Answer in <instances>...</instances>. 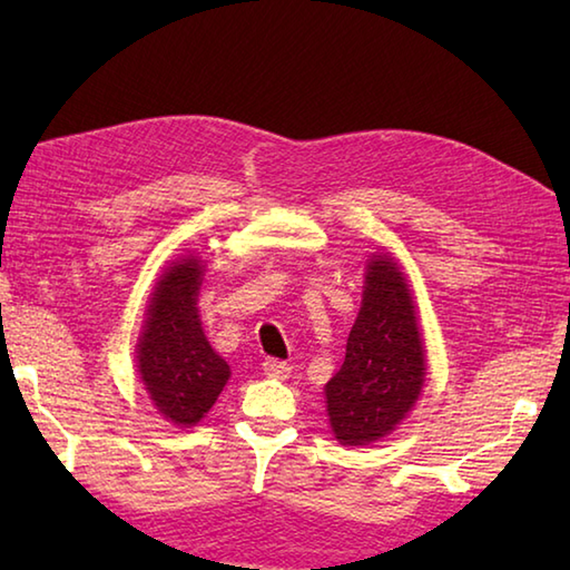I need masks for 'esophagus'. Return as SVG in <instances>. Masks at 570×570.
<instances>
[{
  "label": "esophagus",
  "instance_id": "1",
  "mask_svg": "<svg viewBox=\"0 0 570 570\" xmlns=\"http://www.w3.org/2000/svg\"><path fill=\"white\" fill-rule=\"evenodd\" d=\"M262 370H264V374L269 380H288V374H292V367L286 365V362H282V360H274V357H266L264 362H262Z\"/></svg>",
  "mask_w": 570,
  "mask_h": 570
}]
</instances>
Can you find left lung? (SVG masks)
I'll use <instances>...</instances> for the list:
<instances>
[{
    "label": "left lung",
    "mask_w": 570,
    "mask_h": 570,
    "mask_svg": "<svg viewBox=\"0 0 570 570\" xmlns=\"http://www.w3.org/2000/svg\"><path fill=\"white\" fill-rule=\"evenodd\" d=\"M426 365L409 278L392 252H374L365 262L345 362L323 386L333 439L341 445H370L390 435L416 406Z\"/></svg>",
    "instance_id": "8db88e82"
}]
</instances>
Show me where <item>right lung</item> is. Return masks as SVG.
Listing matches in <instances>:
<instances>
[{
    "label": "right lung",
    "instance_id": "add662e5",
    "mask_svg": "<svg viewBox=\"0 0 570 570\" xmlns=\"http://www.w3.org/2000/svg\"><path fill=\"white\" fill-rule=\"evenodd\" d=\"M200 252L171 259L151 288L137 341V372L156 414L178 429L196 426L229 380V365L203 333Z\"/></svg>",
    "mask_w": 570,
    "mask_h": 570
}]
</instances>
